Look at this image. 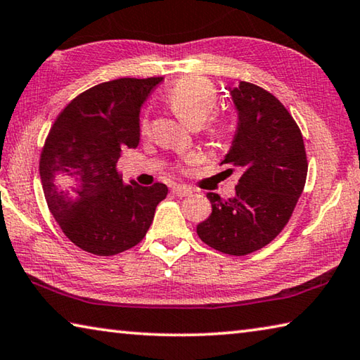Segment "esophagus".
<instances>
[{
    "instance_id": "1",
    "label": "esophagus",
    "mask_w": 360,
    "mask_h": 360,
    "mask_svg": "<svg viewBox=\"0 0 360 360\" xmlns=\"http://www.w3.org/2000/svg\"><path fill=\"white\" fill-rule=\"evenodd\" d=\"M172 191L174 195H178V197H191V195L193 193L192 188H188L186 186H174Z\"/></svg>"
}]
</instances>
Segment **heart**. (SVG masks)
I'll return each mask as SVG.
<instances>
[{
	"label": "heart",
	"instance_id": "1",
	"mask_svg": "<svg viewBox=\"0 0 360 360\" xmlns=\"http://www.w3.org/2000/svg\"><path fill=\"white\" fill-rule=\"evenodd\" d=\"M219 92L210 79L203 76H184L176 81L167 92L165 100L172 111L191 127L203 125L206 135L224 139L230 133V122L224 114L212 112L217 106ZM143 135L149 133L148 120L139 125Z\"/></svg>",
	"mask_w": 360,
	"mask_h": 360
}]
</instances>
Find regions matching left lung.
Listing matches in <instances>:
<instances>
[{"mask_svg":"<svg viewBox=\"0 0 360 360\" xmlns=\"http://www.w3.org/2000/svg\"><path fill=\"white\" fill-rule=\"evenodd\" d=\"M238 129L221 165L238 168L236 195L210 192L211 216L197 225L200 240L219 252L246 255L273 241L288 225L307 182L302 131L285 106L259 85L240 81L230 90Z\"/></svg>","mask_w":360,"mask_h":360,"instance_id":"1","label":"left lung"}]
</instances>
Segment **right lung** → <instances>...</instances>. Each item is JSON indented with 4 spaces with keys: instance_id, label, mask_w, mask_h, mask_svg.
I'll list each match as a JSON object with an SVG mask.
<instances>
[{
    "instance_id": "add662e5",
    "label": "right lung",
    "mask_w": 360,
    "mask_h": 360,
    "mask_svg": "<svg viewBox=\"0 0 360 360\" xmlns=\"http://www.w3.org/2000/svg\"><path fill=\"white\" fill-rule=\"evenodd\" d=\"M163 77H122L79 94L53 122L39 158L42 191L63 233L82 251L115 255L136 246L168 187L131 182L120 152L139 144V108Z\"/></svg>"
}]
</instances>
